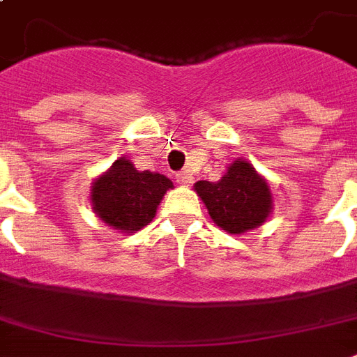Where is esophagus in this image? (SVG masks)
<instances>
[{"mask_svg": "<svg viewBox=\"0 0 357 357\" xmlns=\"http://www.w3.org/2000/svg\"><path fill=\"white\" fill-rule=\"evenodd\" d=\"M176 181L181 185H190L192 181H195V178H192V174H189V172H179V174H176Z\"/></svg>", "mask_w": 357, "mask_h": 357, "instance_id": "obj_1", "label": "esophagus"}]
</instances>
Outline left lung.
Instances as JSON below:
<instances>
[{
  "label": "left lung",
  "instance_id": "obj_1",
  "mask_svg": "<svg viewBox=\"0 0 357 357\" xmlns=\"http://www.w3.org/2000/svg\"><path fill=\"white\" fill-rule=\"evenodd\" d=\"M195 190L206 204L213 222L231 235L257 228L272 211L266 179L243 159L231 162L218 181H196Z\"/></svg>",
  "mask_w": 357,
  "mask_h": 357
}]
</instances>
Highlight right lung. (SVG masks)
I'll return each instance as SVG.
<instances>
[{
	"label": "right lung",
	"mask_w": 357,
	"mask_h": 357,
	"mask_svg": "<svg viewBox=\"0 0 357 357\" xmlns=\"http://www.w3.org/2000/svg\"><path fill=\"white\" fill-rule=\"evenodd\" d=\"M172 181L157 172H139L128 159H116L92 183V209L100 220L123 234H133L153 220L157 206Z\"/></svg>",
	"instance_id": "add662e5"
}]
</instances>
